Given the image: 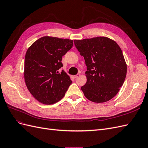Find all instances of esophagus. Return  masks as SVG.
Listing matches in <instances>:
<instances>
[{
	"instance_id": "34e87169",
	"label": "esophagus",
	"mask_w": 148,
	"mask_h": 148,
	"mask_svg": "<svg viewBox=\"0 0 148 148\" xmlns=\"http://www.w3.org/2000/svg\"><path fill=\"white\" fill-rule=\"evenodd\" d=\"M79 77V74H77V75L73 76V77L74 78H78V77Z\"/></svg>"
}]
</instances>
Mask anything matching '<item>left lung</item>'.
Returning <instances> with one entry per match:
<instances>
[{
  "label": "left lung",
  "instance_id": "obj_1",
  "mask_svg": "<svg viewBox=\"0 0 148 148\" xmlns=\"http://www.w3.org/2000/svg\"><path fill=\"white\" fill-rule=\"evenodd\" d=\"M74 43L87 66V81L81 88L84 96L96 103L112 99L127 75L122 49L113 39L104 36L75 39Z\"/></svg>",
  "mask_w": 148,
  "mask_h": 148
}]
</instances>
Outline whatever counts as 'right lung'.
Here are the masks:
<instances>
[{"instance_id":"obj_1","label":"right lung","mask_w":148,"mask_h":148,"mask_svg":"<svg viewBox=\"0 0 148 148\" xmlns=\"http://www.w3.org/2000/svg\"><path fill=\"white\" fill-rule=\"evenodd\" d=\"M73 40L46 36L28 49L25 58L24 78L33 96L44 104H53L65 96L72 83L59 69L62 57L72 47Z\"/></svg>"}]
</instances>
